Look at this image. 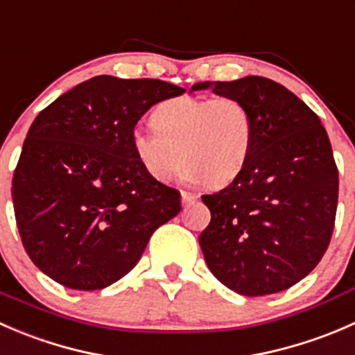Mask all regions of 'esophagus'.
<instances>
[{
  "label": "esophagus",
  "mask_w": 355,
  "mask_h": 355,
  "mask_svg": "<svg viewBox=\"0 0 355 355\" xmlns=\"http://www.w3.org/2000/svg\"><path fill=\"white\" fill-rule=\"evenodd\" d=\"M180 196H182V202H194V200H198V196L187 191H182Z\"/></svg>",
  "instance_id": "obj_1"
}]
</instances>
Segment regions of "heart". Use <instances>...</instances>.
<instances>
[{"label": "heart", "instance_id": "b5f03b06", "mask_svg": "<svg viewBox=\"0 0 355 355\" xmlns=\"http://www.w3.org/2000/svg\"><path fill=\"white\" fill-rule=\"evenodd\" d=\"M155 123L139 127L132 144L153 178L168 182L180 171L207 187H225L241 175L252 148L249 110L230 96L168 99L155 111Z\"/></svg>", "mask_w": 355, "mask_h": 355}]
</instances>
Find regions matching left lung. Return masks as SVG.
<instances>
[{
  "instance_id": "1",
  "label": "left lung",
  "mask_w": 355,
  "mask_h": 355,
  "mask_svg": "<svg viewBox=\"0 0 355 355\" xmlns=\"http://www.w3.org/2000/svg\"><path fill=\"white\" fill-rule=\"evenodd\" d=\"M239 99L254 125L244 170L202 196L211 221L199 244L211 273L241 295L287 290L311 273L330 245L338 168L320 118L266 77L198 82L192 91Z\"/></svg>"
}]
</instances>
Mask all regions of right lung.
<instances>
[{
  "instance_id": "obj_1",
  "label": "right lung",
  "mask_w": 355,
  "mask_h": 355,
  "mask_svg": "<svg viewBox=\"0 0 355 355\" xmlns=\"http://www.w3.org/2000/svg\"><path fill=\"white\" fill-rule=\"evenodd\" d=\"M184 92L157 78L99 75L35 116L12 199L25 252L42 273L73 290L108 287L180 213V192L146 171L132 135L153 105Z\"/></svg>"
}]
</instances>
